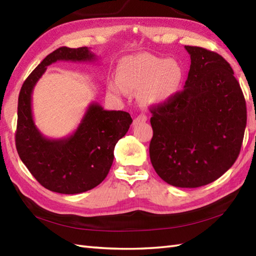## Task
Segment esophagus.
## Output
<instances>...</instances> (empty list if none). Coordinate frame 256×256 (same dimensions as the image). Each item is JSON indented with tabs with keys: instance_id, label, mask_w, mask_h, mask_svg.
<instances>
[{
	"instance_id": "1",
	"label": "esophagus",
	"mask_w": 256,
	"mask_h": 256,
	"mask_svg": "<svg viewBox=\"0 0 256 256\" xmlns=\"http://www.w3.org/2000/svg\"><path fill=\"white\" fill-rule=\"evenodd\" d=\"M148 121V116H145V114H140V116H138L136 118H135L134 122H133V125L134 126H136V125L140 124V123H144Z\"/></svg>"
}]
</instances>
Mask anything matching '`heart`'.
<instances>
[{"instance_id": "obj_1", "label": "heart", "mask_w": 256, "mask_h": 256, "mask_svg": "<svg viewBox=\"0 0 256 256\" xmlns=\"http://www.w3.org/2000/svg\"><path fill=\"white\" fill-rule=\"evenodd\" d=\"M118 80L110 82V90L125 96L128 90H140V100L148 106L170 102L182 88L184 70L174 58L162 59L152 54H136L123 58L118 67Z\"/></svg>"}]
</instances>
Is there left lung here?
I'll return each instance as SVG.
<instances>
[{
	"instance_id": "left-lung-1",
	"label": "left lung",
	"mask_w": 256,
	"mask_h": 256,
	"mask_svg": "<svg viewBox=\"0 0 256 256\" xmlns=\"http://www.w3.org/2000/svg\"><path fill=\"white\" fill-rule=\"evenodd\" d=\"M192 64L184 90L152 108V165L175 187L197 188L221 177L234 164L246 126L240 84L226 59L184 46Z\"/></svg>"
}]
</instances>
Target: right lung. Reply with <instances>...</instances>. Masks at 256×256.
Wrapping results in <instances>:
<instances>
[{
    "mask_svg": "<svg viewBox=\"0 0 256 256\" xmlns=\"http://www.w3.org/2000/svg\"><path fill=\"white\" fill-rule=\"evenodd\" d=\"M96 59L88 47L58 48L32 70L20 91L16 150L36 180L50 192L74 194L101 184L112 166L116 144L133 121L128 112L106 111L99 103L92 102L77 130L67 138H47L36 128L32 94L47 67L59 60Z\"/></svg>",
    "mask_w": 256,
    "mask_h": 256,
    "instance_id": "add662e5",
    "label": "right lung"
}]
</instances>
